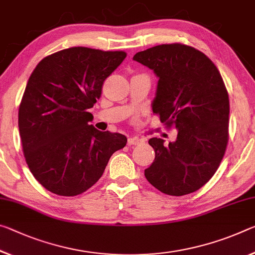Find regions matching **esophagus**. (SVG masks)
I'll return each mask as SVG.
<instances>
[{"label":"esophagus","mask_w":255,"mask_h":255,"mask_svg":"<svg viewBox=\"0 0 255 255\" xmlns=\"http://www.w3.org/2000/svg\"><path fill=\"white\" fill-rule=\"evenodd\" d=\"M144 143H145V139L140 138V137H131V138L128 139L129 146H134V145H142Z\"/></svg>","instance_id":"esophagus-1"}]
</instances>
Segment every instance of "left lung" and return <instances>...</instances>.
Segmentation results:
<instances>
[{"label":"left lung","instance_id":"1","mask_svg":"<svg viewBox=\"0 0 255 255\" xmlns=\"http://www.w3.org/2000/svg\"><path fill=\"white\" fill-rule=\"evenodd\" d=\"M134 60L159 77L153 113L165 128L178 130L176 142L151 138L155 159L145 177L167 195L183 196L212 178L227 148L229 98L218 68L207 55L181 43L138 52Z\"/></svg>","mask_w":255,"mask_h":255}]
</instances>
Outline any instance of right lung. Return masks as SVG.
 Wrapping results in <instances>:
<instances>
[{
    "label": "right lung",
    "instance_id": "1",
    "mask_svg": "<svg viewBox=\"0 0 255 255\" xmlns=\"http://www.w3.org/2000/svg\"><path fill=\"white\" fill-rule=\"evenodd\" d=\"M124 51L69 47L47 55L28 79L19 106L23 155L35 179L51 193L76 196L91 188L127 137L88 123L103 83Z\"/></svg>",
    "mask_w": 255,
    "mask_h": 255
}]
</instances>
